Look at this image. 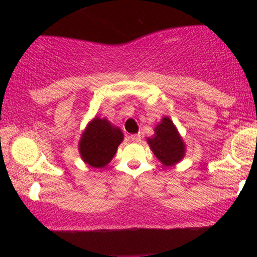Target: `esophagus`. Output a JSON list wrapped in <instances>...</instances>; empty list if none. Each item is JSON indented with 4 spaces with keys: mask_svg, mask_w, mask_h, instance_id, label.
<instances>
[{
    "mask_svg": "<svg viewBox=\"0 0 257 257\" xmlns=\"http://www.w3.org/2000/svg\"><path fill=\"white\" fill-rule=\"evenodd\" d=\"M131 140L134 141V143H139L141 140V135L140 134H133L131 135Z\"/></svg>",
    "mask_w": 257,
    "mask_h": 257,
    "instance_id": "1",
    "label": "esophagus"
}]
</instances>
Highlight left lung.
<instances>
[{
  "instance_id": "left-lung-1",
  "label": "left lung",
  "mask_w": 257,
  "mask_h": 257,
  "mask_svg": "<svg viewBox=\"0 0 257 257\" xmlns=\"http://www.w3.org/2000/svg\"><path fill=\"white\" fill-rule=\"evenodd\" d=\"M151 150L164 166L169 167L178 163L184 158V141L176 132L175 125L168 117H164L162 122L156 126L155 137L147 139Z\"/></svg>"
}]
</instances>
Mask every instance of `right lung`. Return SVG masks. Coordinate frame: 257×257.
Instances as JSON below:
<instances>
[{
	"instance_id": "right-lung-1",
	"label": "right lung",
	"mask_w": 257,
	"mask_h": 257,
	"mask_svg": "<svg viewBox=\"0 0 257 257\" xmlns=\"http://www.w3.org/2000/svg\"><path fill=\"white\" fill-rule=\"evenodd\" d=\"M122 140V132L112 126L107 119L94 118L79 141L81 157L90 167H105L113 158Z\"/></svg>"
}]
</instances>
